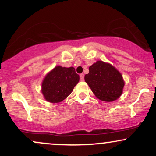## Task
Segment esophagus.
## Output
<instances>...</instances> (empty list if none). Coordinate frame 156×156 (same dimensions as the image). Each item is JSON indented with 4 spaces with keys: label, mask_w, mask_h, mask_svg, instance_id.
Wrapping results in <instances>:
<instances>
[{
    "label": "esophagus",
    "mask_w": 156,
    "mask_h": 156,
    "mask_svg": "<svg viewBox=\"0 0 156 156\" xmlns=\"http://www.w3.org/2000/svg\"><path fill=\"white\" fill-rule=\"evenodd\" d=\"M84 74H80V80L81 81H84Z\"/></svg>",
    "instance_id": "1"
}]
</instances>
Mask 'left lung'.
I'll return each mask as SVG.
<instances>
[{"mask_svg":"<svg viewBox=\"0 0 156 156\" xmlns=\"http://www.w3.org/2000/svg\"><path fill=\"white\" fill-rule=\"evenodd\" d=\"M84 80L98 99L113 101L119 99L123 92L124 81L121 74L109 63L97 61L89 68Z\"/></svg>","mask_w":156,"mask_h":156,"instance_id":"8db88e82","label":"left lung"}]
</instances>
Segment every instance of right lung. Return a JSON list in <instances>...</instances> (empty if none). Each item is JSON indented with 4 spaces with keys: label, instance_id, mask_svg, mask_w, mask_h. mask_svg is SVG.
<instances>
[{
    "label": "right lung",
    "instance_id": "1",
    "mask_svg": "<svg viewBox=\"0 0 156 156\" xmlns=\"http://www.w3.org/2000/svg\"><path fill=\"white\" fill-rule=\"evenodd\" d=\"M80 81V76L74 67L57 66L48 73L42 83V93L51 103L65 99Z\"/></svg>",
    "mask_w": 156,
    "mask_h": 156
}]
</instances>
